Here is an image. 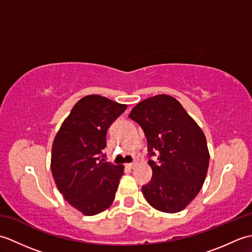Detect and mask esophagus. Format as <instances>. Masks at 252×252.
I'll return each mask as SVG.
<instances>
[{
	"label": "esophagus",
	"instance_id": "1",
	"mask_svg": "<svg viewBox=\"0 0 252 252\" xmlns=\"http://www.w3.org/2000/svg\"><path fill=\"white\" fill-rule=\"evenodd\" d=\"M135 164H136L135 162H132V163H126V168H129V169H132V168H134V167H135Z\"/></svg>",
	"mask_w": 252,
	"mask_h": 252
}]
</instances>
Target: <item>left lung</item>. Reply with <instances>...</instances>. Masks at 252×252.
Returning <instances> with one entry per match:
<instances>
[{"label":"left lung","mask_w":252,"mask_h":252,"mask_svg":"<svg viewBox=\"0 0 252 252\" xmlns=\"http://www.w3.org/2000/svg\"><path fill=\"white\" fill-rule=\"evenodd\" d=\"M147 140L153 170L142 191L159 211L175 213L189 205L201 189L209 167L206 136L195 120L172 96L161 94L138 103L129 115Z\"/></svg>","instance_id":"obj_1"}]
</instances>
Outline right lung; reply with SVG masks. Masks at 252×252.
<instances>
[{"mask_svg": "<svg viewBox=\"0 0 252 252\" xmlns=\"http://www.w3.org/2000/svg\"><path fill=\"white\" fill-rule=\"evenodd\" d=\"M126 109L100 95L73 106L52 147L51 169L65 200L85 216L106 210L115 199L122 165L105 161L107 130Z\"/></svg>", "mask_w": 252, "mask_h": 252, "instance_id": "1", "label": "right lung"}]
</instances>
